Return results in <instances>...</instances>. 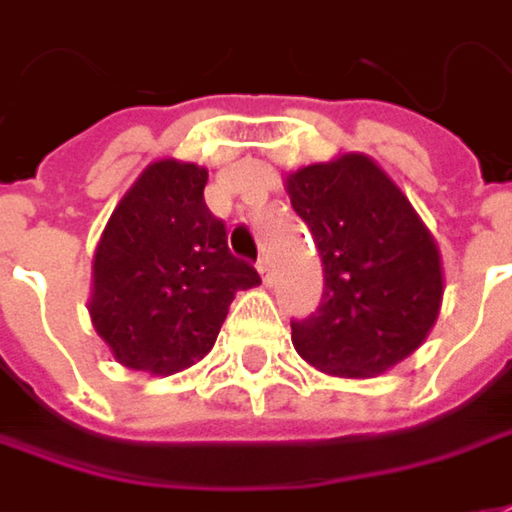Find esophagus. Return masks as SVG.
Returning <instances> with one entry per match:
<instances>
[{
	"mask_svg": "<svg viewBox=\"0 0 512 512\" xmlns=\"http://www.w3.org/2000/svg\"><path fill=\"white\" fill-rule=\"evenodd\" d=\"M257 272H260V277H263V283H266V286H269V283H272L274 269H272V263H269V260H266V257H263V260H260V263H257Z\"/></svg>",
	"mask_w": 512,
	"mask_h": 512,
	"instance_id": "1",
	"label": "esophagus"
}]
</instances>
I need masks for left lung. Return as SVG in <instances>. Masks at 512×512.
I'll return each instance as SVG.
<instances>
[{
    "label": "left lung",
    "mask_w": 512,
    "mask_h": 512,
    "mask_svg": "<svg viewBox=\"0 0 512 512\" xmlns=\"http://www.w3.org/2000/svg\"><path fill=\"white\" fill-rule=\"evenodd\" d=\"M323 260V303L291 323L303 360L365 379L411 357L442 309L445 274L431 229L374 158L343 152L286 178Z\"/></svg>",
    "instance_id": "1"
}]
</instances>
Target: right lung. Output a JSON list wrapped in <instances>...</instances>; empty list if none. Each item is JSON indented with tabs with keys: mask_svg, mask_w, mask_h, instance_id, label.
<instances>
[{
	"mask_svg": "<svg viewBox=\"0 0 512 512\" xmlns=\"http://www.w3.org/2000/svg\"><path fill=\"white\" fill-rule=\"evenodd\" d=\"M209 172L152 161L113 209L93 255L90 320L115 362L169 377L203 360L238 291L260 274L229 255L206 203Z\"/></svg>",
	"mask_w": 512,
	"mask_h": 512,
	"instance_id": "1",
	"label": "right lung"
}]
</instances>
